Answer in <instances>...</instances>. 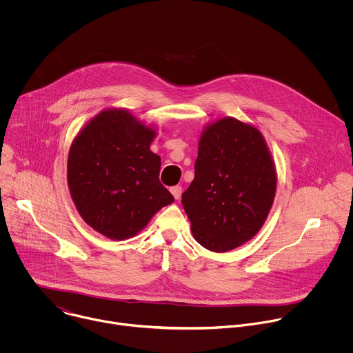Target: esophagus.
Listing matches in <instances>:
<instances>
[{
    "label": "esophagus",
    "instance_id": "34e87169",
    "mask_svg": "<svg viewBox=\"0 0 353 353\" xmlns=\"http://www.w3.org/2000/svg\"><path fill=\"white\" fill-rule=\"evenodd\" d=\"M170 192L173 194V196H174L176 199H179V198L181 196V187H180V185H174V187L170 188Z\"/></svg>",
    "mask_w": 353,
    "mask_h": 353
}]
</instances>
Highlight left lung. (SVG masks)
<instances>
[{"label": "left lung", "mask_w": 353, "mask_h": 353, "mask_svg": "<svg viewBox=\"0 0 353 353\" xmlns=\"http://www.w3.org/2000/svg\"><path fill=\"white\" fill-rule=\"evenodd\" d=\"M276 169L261 131L222 117L201 132L195 174L181 195L194 239L226 253L253 239L274 204Z\"/></svg>", "instance_id": "left-lung-1"}]
</instances>
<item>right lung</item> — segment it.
Wrapping results in <instances>:
<instances>
[{
  "label": "right lung",
  "instance_id": "right-lung-1",
  "mask_svg": "<svg viewBox=\"0 0 353 353\" xmlns=\"http://www.w3.org/2000/svg\"><path fill=\"white\" fill-rule=\"evenodd\" d=\"M157 130L127 109H105L74 138L67 163L71 198L82 219L112 240L139 233L172 204L159 181L161 158L150 150Z\"/></svg>",
  "mask_w": 353,
  "mask_h": 353
}]
</instances>
